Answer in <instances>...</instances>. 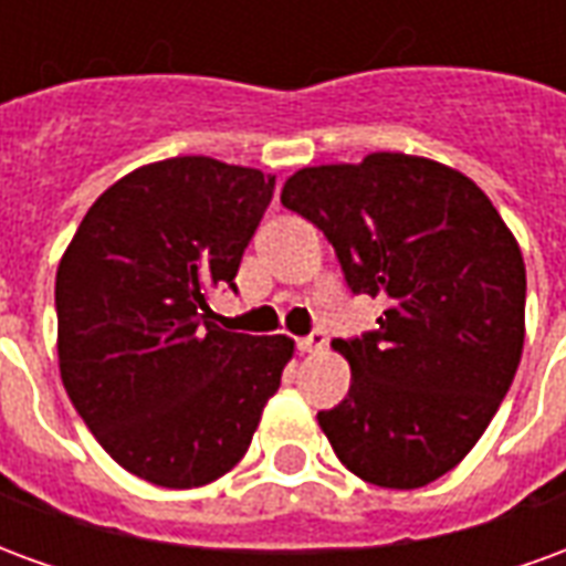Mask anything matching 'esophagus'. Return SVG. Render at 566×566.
<instances>
[{
  "instance_id": "esophagus-1",
  "label": "esophagus",
  "mask_w": 566,
  "mask_h": 566,
  "mask_svg": "<svg viewBox=\"0 0 566 566\" xmlns=\"http://www.w3.org/2000/svg\"><path fill=\"white\" fill-rule=\"evenodd\" d=\"M324 345H327V333H324V331H312L308 336H303V339H296V348H300L303 355L321 352Z\"/></svg>"
}]
</instances>
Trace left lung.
Returning <instances> with one entry per match:
<instances>
[{
  "instance_id": "left-lung-1",
  "label": "left lung",
  "mask_w": 566,
  "mask_h": 566,
  "mask_svg": "<svg viewBox=\"0 0 566 566\" xmlns=\"http://www.w3.org/2000/svg\"><path fill=\"white\" fill-rule=\"evenodd\" d=\"M284 209L327 235L376 331L336 339L343 403L318 412L336 458L379 488H421L463 461L510 391L524 345V260L491 199L427 157L379 150L306 166Z\"/></svg>"
}]
</instances>
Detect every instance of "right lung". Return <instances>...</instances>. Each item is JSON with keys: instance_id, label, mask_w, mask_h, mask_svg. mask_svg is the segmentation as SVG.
Segmentation results:
<instances>
[{"instance_id": "add662e5", "label": "right lung", "mask_w": 566, "mask_h": 566, "mask_svg": "<svg viewBox=\"0 0 566 566\" xmlns=\"http://www.w3.org/2000/svg\"><path fill=\"white\" fill-rule=\"evenodd\" d=\"M275 175L211 157L148 163L96 199L56 270V352L72 406L127 473L199 488L230 473L294 355L227 333L233 279Z\"/></svg>"}]
</instances>
